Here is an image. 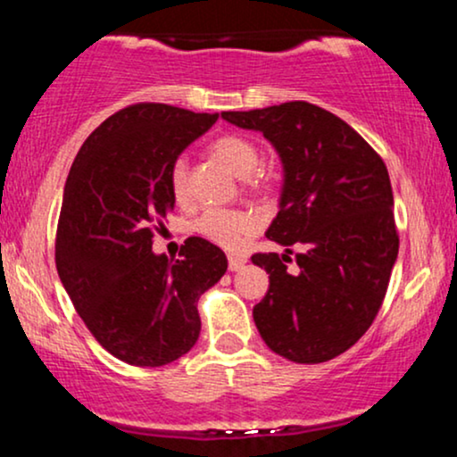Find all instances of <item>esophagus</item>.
Returning a JSON list of instances; mask_svg holds the SVG:
<instances>
[{"label":"esophagus","instance_id":"1","mask_svg":"<svg viewBox=\"0 0 457 457\" xmlns=\"http://www.w3.org/2000/svg\"><path fill=\"white\" fill-rule=\"evenodd\" d=\"M228 264H229V270L236 272V270L243 269V266L246 264V260H245V258H238V255H229Z\"/></svg>","mask_w":457,"mask_h":457}]
</instances>
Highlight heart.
Masks as SVG:
<instances>
[{"label":"heart","instance_id":"1","mask_svg":"<svg viewBox=\"0 0 457 457\" xmlns=\"http://www.w3.org/2000/svg\"><path fill=\"white\" fill-rule=\"evenodd\" d=\"M211 152L223 165H228L238 178L253 174L260 165V148L243 135H223L211 144ZM170 188L178 202L188 193V161L178 156L170 167ZM258 219L245 211H228V208H208L193 223V229L211 243L223 249H236L243 236L253 232Z\"/></svg>","mask_w":457,"mask_h":457}]
</instances>
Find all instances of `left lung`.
Masks as SVG:
<instances>
[{
	"label": "left lung",
	"instance_id": "8db88e82",
	"mask_svg": "<svg viewBox=\"0 0 457 457\" xmlns=\"http://www.w3.org/2000/svg\"><path fill=\"white\" fill-rule=\"evenodd\" d=\"M234 127L258 130L283 165L279 212L266 238L301 245L289 256L255 253L269 292L253 307L266 345L295 363H324L354 345L385 301L397 260L389 171L342 118L305 101L223 112Z\"/></svg>",
	"mask_w": 457,
	"mask_h": 457
}]
</instances>
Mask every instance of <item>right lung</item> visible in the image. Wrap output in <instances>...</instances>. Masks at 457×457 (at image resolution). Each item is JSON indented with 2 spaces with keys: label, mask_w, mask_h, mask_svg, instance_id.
I'll return each mask as SVG.
<instances>
[{
  "label": "right lung",
  "mask_w": 457,
  "mask_h": 457,
  "mask_svg": "<svg viewBox=\"0 0 457 457\" xmlns=\"http://www.w3.org/2000/svg\"><path fill=\"white\" fill-rule=\"evenodd\" d=\"M162 103L130 104L83 141L66 178L55 238L62 286L115 359L161 367L193 348L197 301L228 270L217 245L191 236L180 260L152 251L174 211L170 167L217 122Z\"/></svg>",
  "instance_id": "right-lung-1"
}]
</instances>
